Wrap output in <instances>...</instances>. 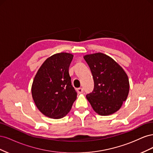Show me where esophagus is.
Here are the masks:
<instances>
[{"instance_id":"1","label":"esophagus","mask_w":153,"mask_h":153,"mask_svg":"<svg viewBox=\"0 0 153 153\" xmlns=\"http://www.w3.org/2000/svg\"><path fill=\"white\" fill-rule=\"evenodd\" d=\"M77 92H78V94H82V92H84V89H83V88H81V87L78 88V89H77Z\"/></svg>"}]
</instances>
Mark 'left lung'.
I'll use <instances>...</instances> for the list:
<instances>
[{
    "instance_id": "8db88e82",
    "label": "left lung",
    "mask_w": 153,
    "mask_h": 153,
    "mask_svg": "<svg viewBox=\"0 0 153 153\" xmlns=\"http://www.w3.org/2000/svg\"><path fill=\"white\" fill-rule=\"evenodd\" d=\"M85 61L93 76L94 90L86 96L91 106L100 115H109L118 111L127 99L129 83L123 68L103 53L85 55Z\"/></svg>"
}]
</instances>
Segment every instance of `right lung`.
<instances>
[{
	"instance_id": "add662e5",
	"label": "right lung",
	"mask_w": 153,
	"mask_h": 153,
	"mask_svg": "<svg viewBox=\"0 0 153 153\" xmlns=\"http://www.w3.org/2000/svg\"><path fill=\"white\" fill-rule=\"evenodd\" d=\"M73 55L62 52L45 60L37 72L31 91L35 105L45 116L61 119L69 113L76 99L69 68Z\"/></svg>"
}]
</instances>
